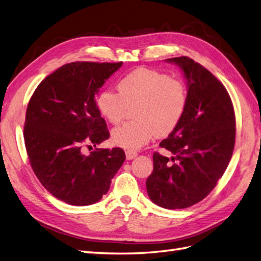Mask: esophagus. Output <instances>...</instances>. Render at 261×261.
<instances>
[{
    "instance_id": "esophagus-1",
    "label": "esophagus",
    "mask_w": 261,
    "mask_h": 261,
    "mask_svg": "<svg viewBox=\"0 0 261 261\" xmlns=\"http://www.w3.org/2000/svg\"><path fill=\"white\" fill-rule=\"evenodd\" d=\"M136 156H137L136 152H129V150H127V152H126V159L127 160H133V159H135Z\"/></svg>"
}]
</instances>
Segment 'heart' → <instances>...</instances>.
Returning a JSON list of instances; mask_svg holds the SVG:
<instances>
[{
    "label": "heart",
    "instance_id": "heart-1",
    "mask_svg": "<svg viewBox=\"0 0 261 261\" xmlns=\"http://www.w3.org/2000/svg\"><path fill=\"white\" fill-rule=\"evenodd\" d=\"M117 91L105 89L97 96L96 106L112 124L124 118L133 108L134 120L112 132L114 144L135 152L158 136L169 135L182 120L188 105L187 86L179 79L147 68L127 73L117 84Z\"/></svg>",
    "mask_w": 261,
    "mask_h": 261
}]
</instances>
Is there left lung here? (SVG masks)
I'll return each instance as SVG.
<instances>
[{
	"label": "left lung",
	"instance_id": "1",
	"mask_svg": "<svg viewBox=\"0 0 261 261\" xmlns=\"http://www.w3.org/2000/svg\"><path fill=\"white\" fill-rule=\"evenodd\" d=\"M182 69L188 80V105L182 120L155 152L147 177L149 199L165 209H184L203 200L216 188L232 156L236 116L225 87L189 57L166 59Z\"/></svg>",
	"mask_w": 261,
	"mask_h": 261
}]
</instances>
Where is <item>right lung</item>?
<instances>
[{
	"label": "right lung",
	"mask_w": 261,
	"mask_h": 261,
	"mask_svg": "<svg viewBox=\"0 0 261 261\" xmlns=\"http://www.w3.org/2000/svg\"><path fill=\"white\" fill-rule=\"evenodd\" d=\"M121 65L67 63L40 83L28 103L23 136L31 167L43 187L68 204L99 201L126 159L119 147L83 153L109 138L95 97Z\"/></svg>",
	"instance_id": "1"
}]
</instances>
